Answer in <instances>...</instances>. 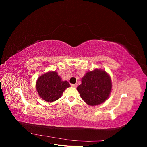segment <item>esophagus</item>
Segmentation results:
<instances>
[{"label":"esophagus","mask_w":147,"mask_h":147,"mask_svg":"<svg viewBox=\"0 0 147 147\" xmlns=\"http://www.w3.org/2000/svg\"><path fill=\"white\" fill-rule=\"evenodd\" d=\"M71 86L74 88H77V84H71Z\"/></svg>","instance_id":"1"}]
</instances>
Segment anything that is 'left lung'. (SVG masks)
Instances as JSON below:
<instances>
[{
  "instance_id": "obj_1",
  "label": "left lung",
  "mask_w": 147,
  "mask_h": 147,
  "mask_svg": "<svg viewBox=\"0 0 147 147\" xmlns=\"http://www.w3.org/2000/svg\"><path fill=\"white\" fill-rule=\"evenodd\" d=\"M77 89L87 104L95 106L108 99L112 90V81L105 70L95 69L85 74Z\"/></svg>"
}]
</instances>
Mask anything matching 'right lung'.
Returning a JSON list of instances; mask_svg holds the SVG:
<instances>
[{"mask_svg":"<svg viewBox=\"0 0 147 147\" xmlns=\"http://www.w3.org/2000/svg\"><path fill=\"white\" fill-rule=\"evenodd\" d=\"M70 85L68 82L63 81L56 72H48L37 79L36 89L39 96L48 102L59 99L67 88Z\"/></svg>","mask_w":147,"mask_h":147,"instance_id":"obj_1","label":"right lung"}]
</instances>
